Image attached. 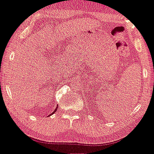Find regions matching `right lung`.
<instances>
[{"label": "right lung", "instance_id": "add662e5", "mask_svg": "<svg viewBox=\"0 0 154 154\" xmlns=\"http://www.w3.org/2000/svg\"><path fill=\"white\" fill-rule=\"evenodd\" d=\"M57 108H58V107H57V109H55V110H54V112H53V113H52V114L55 113V112H56V111H57ZM52 114H51V115H48V116H51V115H52Z\"/></svg>", "mask_w": 154, "mask_h": 154}]
</instances>
